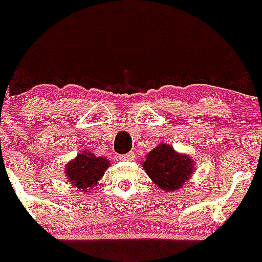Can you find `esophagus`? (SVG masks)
Instances as JSON below:
<instances>
[{"label": "esophagus", "mask_w": 262, "mask_h": 262, "mask_svg": "<svg viewBox=\"0 0 262 262\" xmlns=\"http://www.w3.org/2000/svg\"><path fill=\"white\" fill-rule=\"evenodd\" d=\"M119 159L124 160V161H129V160L135 159V154H134V152H129V154L122 155V156H119Z\"/></svg>", "instance_id": "esophagus-1"}]
</instances>
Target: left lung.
Returning <instances> with one entry per match:
<instances>
[{"label": "left lung", "instance_id": "8db88e82", "mask_svg": "<svg viewBox=\"0 0 262 262\" xmlns=\"http://www.w3.org/2000/svg\"><path fill=\"white\" fill-rule=\"evenodd\" d=\"M143 168L148 177L165 191H176L193 176L194 161L176 152L169 144H160L145 156Z\"/></svg>", "mask_w": 262, "mask_h": 262}]
</instances>
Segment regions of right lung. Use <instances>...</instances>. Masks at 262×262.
I'll return each mask as SVG.
<instances>
[{
  "mask_svg": "<svg viewBox=\"0 0 262 262\" xmlns=\"http://www.w3.org/2000/svg\"><path fill=\"white\" fill-rule=\"evenodd\" d=\"M108 165L110 161L106 157H97L90 152L84 151L67 164L66 174L69 178L68 181L77 190L84 193L97 186Z\"/></svg>",
  "mask_w": 262,
  "mask_h": 262,
  "instance_id": "1",
  "label": "right lung"
}]
</instances>
